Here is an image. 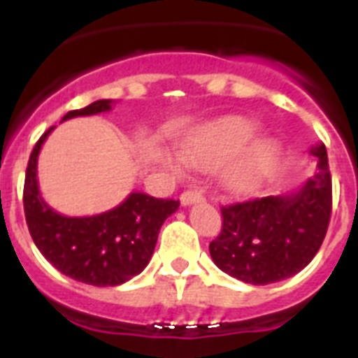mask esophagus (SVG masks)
Returning <instances> with one entry per match:
<instances>
[{"label": "esophagus", "mask_w": 358, "mask_h": 358, "mask_svg": "<svg viewBox=\"0 0 358 358\" xmlns=\"http://www.w3.org/2000/svg\"><path fill=\"white\" fill-rule=\"evenodd\" d=\"M199 201H202V193L199 189H187L180 195V202H182L184 206H189V204Z\"/></svg>", "instance_id": "esophagus-1"}]
</instances>
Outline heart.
<instances>
[{
	"instance_id": "obj_1",
	"label": "heart",
	"mask_w": 358,
	"mask_h": 358,
	"mask_svg": "<svg viewBox=\"0 0 358 358\" xmlns=\"http://www.w3.org/2000/svg\"><path fill=\"white\" fill-rule=\"evenodd\" d=\"M258 124L241 117H227L204 124L182 145L191 167L223 171V185L232 193H247L277 169L280 148L275 141L258 139ZM176 169V163H173Z\"/></svg>"
}]
</instances>
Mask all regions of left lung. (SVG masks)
<instances>
[{
    "label": "left lung",
    "instance_id": "1",
    "mask_svg": "<svg viewBox=\"0 0 358 358\" xmlns=\"http://www.w3.org/2000/svg\"><path fill=\"white\" fill-rule=\"evenodd\" d=\"M317 171L294 195L262 196L221 206L223 227L210 243L215 266L230 277L264 286L306 267L322 247L333 210L327 148H312Z\"/></svg>",
    "mask_w": 358,
    "mask_h": 358
}]
</instances>
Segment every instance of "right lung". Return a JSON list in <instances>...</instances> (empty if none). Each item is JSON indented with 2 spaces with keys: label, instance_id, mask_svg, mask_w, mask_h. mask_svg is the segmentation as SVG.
Returning <instances> with one entry per match:
<instances>
[{
  "label": "right lung",
  "instance_id": "add662e5",
  "mask_svg": "<svg viewBox=\"0 0 358 358\" xmlns=\"http://www.w3.org/2000/svg\"><path fill=\"white\" fill-rule=\"evenodd\" d=\"M111 109V100H96L74 109L63 120ZM50 128L31 152L24 184V212L36 249L55 269L91 286H119L139 275L152 258L165 219L180 201L131 193L120 206L92 217H66L42 201L36 184V159Z\"/></svg>",
  "mask_w": 358,
  "mask_h": 358
}]
</instances>
